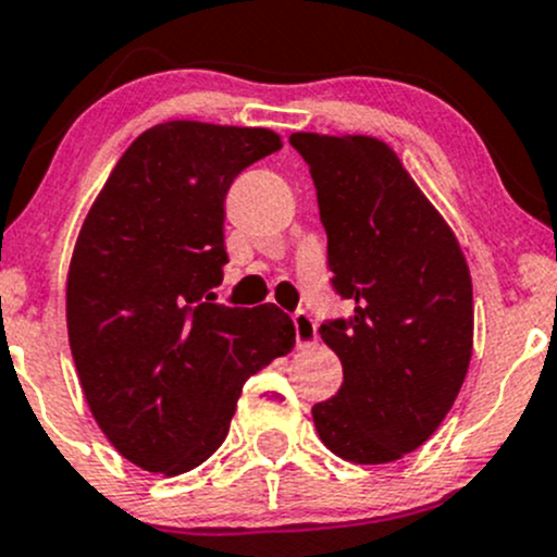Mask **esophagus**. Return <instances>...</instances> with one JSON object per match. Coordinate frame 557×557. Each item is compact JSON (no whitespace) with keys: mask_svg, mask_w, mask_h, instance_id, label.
Wrapping results in <instances>:
<instances>
[{"mask_svg":"<svg viewBox=\"0 0 557 557\" xmlns=\"http://www.w3.org/2000/svg\"><path fill=\"white\" fill-rule=\"evenodd\" d=\"M292 324H295V341H297V346L308 348V346H313V343H319L317 321L308 317L306 311H297L295 317H292Z\"/></svg>","mask_w":557,"mask_h":557,"instance_id":"1","label":"esophagus"}]
</instances>
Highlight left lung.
I'll return each mask as SVG.
<instances>
[{
    "label": "left lung",
    "mask_w": 557,
    "mask_h": 557,
    "mask_svg": "<svg viewBox=\"0 0 557 557\" xmlns=\"http://www.w3.org/2000/svg\"><path fill=\"white\" fill-rule=\"evenodd\" d=\"M326 231L332 286L354 317L321 324L343 386L313 405L321 443L351 463H392L426 443L472 359V276L456 233L399 154L362 134L297 131Z\"/></svg>",
    "instance_id": "1"
}]
</instances>
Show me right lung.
Wrapping results in <instances>:
<instances>
[{
  "mask_svg": "<svg viewBox=\"0 0 557 557\" xmlns=\"http://www.w3.org/2000/svg\"><path fill=\"white\" fill-rule=\"evenodd\" d=\"M276 150L271 128L152 125L79 227L66 276L74 367L104 437L145 472L200 467L225 443L246 377L295 348L273 302H209L227 262L225 195Z\"/></svg>",
  "mask_w": 557,
  "mask_h": 557,
  "instance_id": "add662e5",
  "label": "right lung"
}]
</instances>
